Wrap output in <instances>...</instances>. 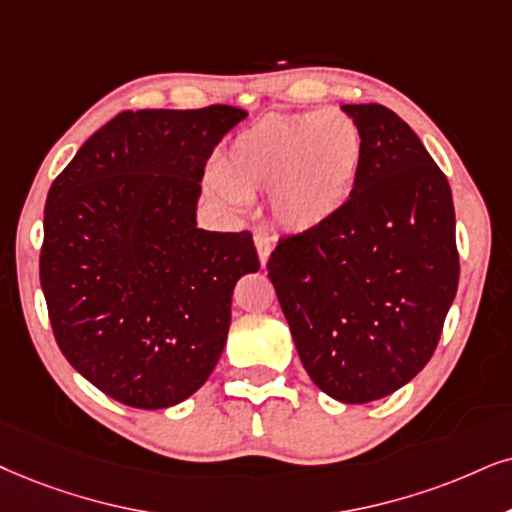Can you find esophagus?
Returning <instances> with one entry per match:
<instances>
[{
	"instance_id": "34e87169",
	"label": "esophagus",
	"mask_w": 512,
	"mask_h": 512,
	"mask_svg": "<svg viewBox=\"0 0 512 512\" xmlns=\"http://www.w3.org/2000/svg\"><path fill=\"white\" fill-rule=\"evenodd\" d=\"M255 248H257V255H260V264L264 267L269 260L271 250H274V243H271V238L267 234H262L260 231V234H255Z\"/></svg>"
}]
</instances>
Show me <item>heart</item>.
Here are the masks:
<instances>
[{
    "mask_svg": "<svg viewBox=\"0 0 512 512\" xmlns=\"http://www.w3.org/2000/svg\"><path fill=\"white\" fill-rule=\"evenodd\" d=\"M364 163V134L338 108L267 115L243 129L215 165L212 189L224 203L269 193L283 229L309 234L347 208Z\"/></svg>",
    "mask_w": 512,
    "mask_h": 512,
    "instance_id": "obj_1",
    "label": "heart"
}]
</instances>
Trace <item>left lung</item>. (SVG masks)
Returning a JSON list of instances; mask_svg holds the SVG:
<instances>
[{
    "instance_id": "8db88e82",
    "label": "left lung",
    "mask_w": 512,
    "mask_h": 512,
    "mask_svg": "<svg viewBox=\"0 0 512 512\" xmlns=\"http://www.w3.org/2000/svg\"><path fill=\"white\" fill-rule=\"evenodd\" d=\"M364 163L347 208L283 238L267 269L314 385L342 404L423 371L458 288L451 186L416 132L380 103H347Z\"/></svg>"
}]
</instances>
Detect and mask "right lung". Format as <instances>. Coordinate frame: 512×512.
<instances>
[{
  "label": "right lung",
  "instance_id": "1",
  "mask_svg": "<svg viewBox=\"0 0 512 512\" xmlns=\"http://www.w3.org/2000/svg\"><path fill=\"white\" fill-rule=\"evenodd\" d=\"M234 106L125 111L84 141L44 205L40 283L63 357L103 394L167 409L222 357L248 231L198 229L205 163Z\"/></svg>",
  "mask_w": 512,
  "mask_h": 512
}]
</instances>
